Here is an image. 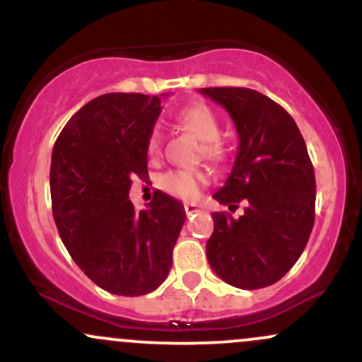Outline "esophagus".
I'll use <instances>...</instances> for the list:
<instances>
[{"label":"esophagus","mask_w":362,"mask_h":362,"mask_svg":"<svg viewBox=\"0 0 362 362\" xmlns=\"http://www.w3.org/2000/svg\"><path fill=\"white\" fill-rule=\"evenodd\" d=\"M201 211V207L195 206V204H185V214L187 216H192L195 213H199Z\"/></svg>","instance_id":"1"}]
</instances>
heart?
Wrapping results in <instances>:
<instances>
[{
	"label": "heart",
	"mask_w": 362,
	"mask_h": 362,
	"mask_svg": "<svg viewBox=\"0 0 362 362\" xmlns=\"http://www.w3.org/2000/svg\"><path fill=\"white\" fill-rule=\"evenodd\" d=\"M178 120L187 129L194 132L197 138L204 141V153L209 158H219L223 155V148L219 144L221 136V122L216 112L206 103H190L178 112ZM163 143V132L160 127H155L148 139V153L156 155ZM209 182V177L201 168H182L172 170L161 177L160 185L165 192L182 201H195L201 194L202 187Z\"/></svg>",
	"instance_id": "1"
}]
</instances>
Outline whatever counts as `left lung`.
Here are the masks:
<instances>
[{
    "instance_id": "1",
    "label": "left lung",
    "mask_w": 362,
    "mask_h": 362,
    "mask_svg": "<svg viewBox=\"0 0 362 362\" xmlns=\"http://www.w3.org/2000/svg\"><path fill=\"white\" fill-rule=\"evenodd\" d=\"M228 110L240 146L230 177L213 197L243 216L214 213L206 243L213 271L240 289L267 288L284 277L308 243L315 223L313 165L305 139L279 103L250 88H201Z\"/></svg>"
}]
</instances>
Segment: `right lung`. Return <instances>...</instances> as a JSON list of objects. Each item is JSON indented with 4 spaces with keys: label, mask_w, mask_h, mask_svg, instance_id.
Segmentation results:
<instances>
[{
    "label": "right lung",
    "mask_w": 362,
    "mask_h": 362,
    "mask_svg": "<svg viewBox=\"0 0 362 362\" xmlns=\"http://www.w3.org/2000/svg\"><path fill=\"white\" fill-rule=\"evenodd\" d=\"M161 98L105 93L62 127L51 160L52 214L62 243L86 276L119 296L167 279L185 221L184 204L158 192L148 209L129 201L131 178L148 175V139Z\"/></svg>",
    "instance_id": "1"
}]
</instances>
